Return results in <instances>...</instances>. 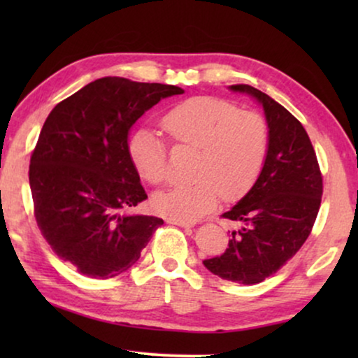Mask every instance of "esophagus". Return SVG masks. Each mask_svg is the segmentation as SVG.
Here are the masks:
<instances>
[{
    "label": "esophagus",
    "mask_w": 358,
    "mask_h": 358,
    "mask_svg": "<svg viewBox=\"0 0 358 358\" xmlns=\"http://www.w3.org/2000/svg\"><path fill=\"white\" fill-rule=\"evenodd\" d=\"M168 223L178 224V227H182V228H192L195 224L192 222H184V220H174V218H168Z\"/></svg>",
    "instance_id": "34e87169"
}]
</instances>
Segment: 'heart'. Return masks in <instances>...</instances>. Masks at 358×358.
I'll use <instances>...</instances> for the list:
<instances>
[{
	"label": "heart",
	"mask_w": 358,
	"mask_h": 358,
	"mask_svg": "<svg viewBox=\"0 0 358 358\" xmlns=\"http://www.w3.org/2000/svg\"><path fill=\"white\" fill-rule=\"evenodd\" d=\"M161 127L176 145L199 148L190 184L156 194L155 210L168 218L194 222L217 207L220 197L234 200L246 194L261 174L271 143L261 114L239 110L231 102L195 96L169 109ZM129 156L141 179L161 184L168 178V145L150 129L129 140Z\"/></svg>",
	"instance_id": "1"
}]
</instances>
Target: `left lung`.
I'll return each mask as SVG.
<instances>
[{"label": "left lung", "instance_id": "obj_1", "mask_svg": "<svg viewBox=\"0 0 358 358\" xmlns=\"http://www.w3.org/2000/svg\"><path fill=\"white\" fill-rule=\"evenodd\" d=\"M229 90L262 106L271 143L251 190L223 213L238 223L229 231L227 251L205 259L203 266L224 280L254 285L275 273L310 236L320 212L322 178L310 136L285 107L249 85Z\"/></svg>", "mask_w": 358, "mask_h": 358}]
</instances>
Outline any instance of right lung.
Masks as SVG:
<instances>
[{
	"instance_id": "right-lung-1",
	"label": "right lung",
	"mask_w": 358,
	"mask_h": 358,
	"mask_svg": "<svg viewBox=\"0 0 358 358\" xmlns=\"http://www.w3.org/2000/svg\"><path fill=\"white\" fill-rule=\"evenodd\" d=\"M184 90L106 76L53 107L29 166L34 215L53 252L91 278L129 271L163 220L124 213L148 199L129 156L136 120Z\"/></svg>"
}]
</instances>
